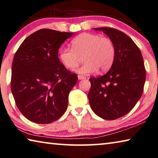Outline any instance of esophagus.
<instances>
[{
	"label": "esophagus",
	"mask_w": 158,
	"mask_h": 158,
	"mask_svg": "<svg viewBox=\"0 0 158 158\" xmlns=\"http://www.w3.org/2000/svg\"><path fill=\"white\" fill-rule=\"evenodd\" d=\"M77 78H78V80H83V79L85 78V77L81 76V75H79V76H77Z\"/></svg>",
	"instance_id": "obj_1"
}]
</instances>
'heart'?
Instances as JSON below:
<instances>
[{"mask_svg": "<svg viewBox=\"0 0 158 158\" xmlns=\"http://www.w3.org/2000/svg\"><path fill=\"white\" fill-rule=\"evenodd\" d=\"M72 48H61L59 57L66 69L73 70L83 57L85 63L77 72L90 74L107 71L112 66L115 57V48L112 40L99 34L85 33L71 41Z\"/></svg>", "mask_w": 158, "mask_h": 158, "instance_id": "1", "label": "heart"}]
</instances>
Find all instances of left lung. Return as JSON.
I'll return each mask as SVG.
<instances>
[{"instance_id": "8db88e82", "label": "left lung", "mask_w": 158, "mask_h": 158, "mask_svg": "<svg viewBox=\"0 0 158 158\" xmlns=\"http://www.w3.org/2000/svg\"><path fill=\"white\" fill-rule=\"evenodd\" d=\"M94 29L102 31L112 40L115 57L106 73L89 78V104L100 118L115 120L127 114L141 97L146 81L143 56L137 45L125 33L110 27Z\"/></svg>"}]
</instances>
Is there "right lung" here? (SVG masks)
<instances>
[{"label":"right lung","mask_w":158,"mask_h":158,"mask_svg":"<svg viewBox=\"0 0 158 158\" xmlns=\"http://www.w3.org/2000/svg\"><path fill=\"white\" fill-rule=\"evenodd\" d=\"M74 33L43 28L26 38L15 53L11 90L18 109L38 124L57 120L68 106L69 92L77 81L58 57L59 49Z\"/></svg>","instance_id":"right-lung-1"}]
</instances>
